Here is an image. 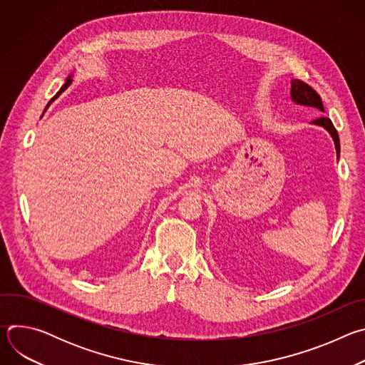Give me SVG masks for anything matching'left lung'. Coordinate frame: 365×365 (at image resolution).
Masks as SVG:
<instances>
[{
	"instance_id": "8db88e82",
	"label": "left lung",
	"mask_w": 365,
	"mask_h": 365,
	"mask_svg": "<svg viewBox=\"0 0 365 365\" xmlns=\"http://www.w3.org/2000/svg\"><path fill=\"white\" fill-rule=\"evenodd\" d=\"M290 95H292V101L296 102L297 106H304V107H312V108H317L319 110L321 113H325L324 110V103H322V99L321 96L318 95V92L309 86L307 83L299 81V79H292V89H290ZM312 124L315 125H321L324 127L332 137L334 143H335V148H336V155H339V151H341V147H339V137H338V133L332 124V121L327 117H321L318 120H314L312 121Z\"/></svg>"
}]
</instances>
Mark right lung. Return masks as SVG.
I'll return each instance as SVG.
<instances>
[{
    "label": "right lung",
    "instance_id": "add662e5",
    "mask_svg": "<svg viewBox=\"0 0 365 365\" xmlns=\"http://www.w3.org/2000/svg\"><path fill=\"white\" fill-rule=\"evenodd\" d=\"M71 82H72V79H71V76H68V79H66L65 85H63V86H62V88L59 89V92H58V93H56V95H55L53 98H51V99L48 101V103H47V107H46V110L48 108V106H50V103H51V102H53V101H55V99H56V98H58V96H59V95H61V93H62V92H63V91H65V89H66V88H68L69 85H71ZM46 110H44V113H46Z\"/></svg>",
    "mask_w": 365,
    "mask_h": 365
}]
</instances>
